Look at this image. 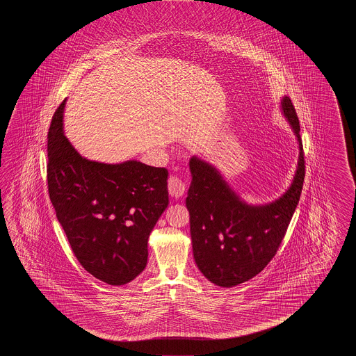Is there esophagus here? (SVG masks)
Listing matches in <instances>:
<instances>
[{
  "instance_id": "obj_1",
  "label": "esophagus",
  "mask_w": 356,
  "mask_h": 356,
  "mask_svg": "<svg viewBox=\"0 0 356 356\" xmlns=\"http://www.w3.org/2000/svg\"><path fill=\"white\" fill-rule=\"evenodd\" d=\"M168 189H169L170 196L175 197V198H179V197L183 196V193L186 191V184H184V181H181L179 177L172 175L169 178V181H168Z\"/></svg>"
}]
</instances>
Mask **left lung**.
<instances>
[{
	"mask_svg": "<svg viewBox=\"0 0 356 356\" xmlns=\"http://www.w3.org/2000/svg\"><path fill=\"white\" fill-rule=\"evenodd\" d=\"M280 111L296 135L298 163L289 188L267 204H248L211 163L193 155L189 160V211L193 257L212 284L232 288L261 273L273 259L299 202L304 181L300 124L289 97Z\"/></svg>",
	"mask_w": 356,
	"mask_h": 356,
	"instance_id": "obj_1",
	"label": "left lung"
}]
</instances>
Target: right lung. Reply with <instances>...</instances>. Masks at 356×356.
Returning <instances> with one entry per match:
<instances>
[{"mask_svg":"<svg viewBox=\"0 0 356 356\" xmlns=\"http://www.w3.org/2000/svg\"><path fill=\"white\" fill-rule=\"evenodd\" d=\"M66 100L48 132V191L83 268L108 285L129 284L147 264V241L169 204L165 168L136 159H86L65 136Z\"/></svg>","mask_w":356,"mask_h":356,"instance_id":"1","label":"right lung"}]
</instances>
